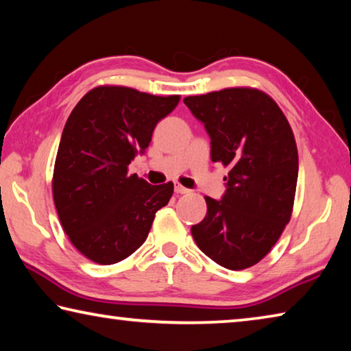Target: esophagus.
Returning a JSON list of instances; mask_svg holds the SVG:
<instances>
[{
  "mask_svg": "<svg viewBox=\"0 0 351 351\" xmlns=\"http://www.w3.org/2000/svg\"><path fill=\"white\" fill-rule=\"evenodd\" d=\"M175 192H176V193H181V195H184V193H189V189L182 187L180 182H175Z\"/></svg>",
  "mask_w": 351,
  "mask_h": 351,
  "instance_id": "obj_1",
  "label": "esophagus"
}]
</instances>
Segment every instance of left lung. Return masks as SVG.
Returning a JSON list of instances; mask_svg holds the SVG:
<instances>
[{
  "label": "left lung",
  "instance_id": "obj_1",
  "mask_svg": "<svg viewBox=\"0 0 351 351\" xmlns=\"http://www.w3.org/2000/svg\"><path fill=\"white\" fill-rule=\"evenodd\" d=\"M184 104L210 136V158L229 167L226 193L204 197L193 240L223 268H251L280 239L293 213L299 154L283 111L255 88H226Z\"/></svg>",
  "mask_w": 351,
  "mask_h": 351
}]
</instances>
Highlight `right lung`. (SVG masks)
<instances>
[{"mask_svg": "<svg viewBox=\"0 0 351 351\" xmlns=\"http://www.w3.org/2000/svg\"><path fill=\"white\" fill-rule=\"evenodd\" d=\"M180 96H153L127 86L93 88L71 112L58 145L52 195L80 254L112 265L147 240L152 223L173 195V182L152 186L128 175V164L150 145L153 130Z\"/></svg>", "mask_w": 351, "mask_h": 351, "instance_id": "obj_1", "label": "right lung"}]
</instances>
